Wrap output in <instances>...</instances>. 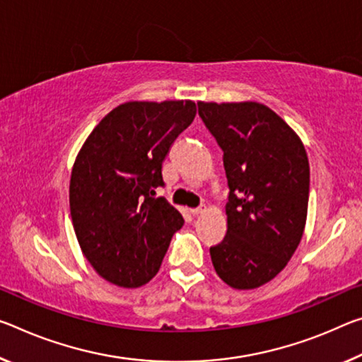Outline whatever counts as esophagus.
<instances>
[{"label":"esophagus","instance_id":"esophagus-1","mask_svg":"<svg viewBox=\"0 0 362 362\" xmlns=\"http://www.w3.org/2000/svg\"><path fill=\"white\" fill-rule=\"evenodd\" d=\"M190 212H192V214H193V216H199V214H203V212H204V208H203V206H199V208H194V209H190Z\"/></svg>","mask_w":362,"mask_h":362}]
</instances>
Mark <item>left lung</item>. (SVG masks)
<instances>
[{"mask_svg": "<svg viewBox=\"0 0 362 362\" xmlns=\"http://www.w3.org/2000/svg\"><path fill=\"white\" fill-rule=\"evenodd\" d=\"M198 114L222 148L230 190L227 233L209 248L212 266L232 288H257L284 271L305 232V145L261 103L199 101Z\"/></svg>", "mask_w": 362, "mask_h": 362, "instance_id": "obj_1", "label": "left lung"}]
</instances>
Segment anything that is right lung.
Here are the masks:
<instances>
[{
	"mask_svg": "<svg viewBox=\"0 0 362 362\" xmlns=\"http://www.w3.org/2000/svg\"><path fill=\"white\" fill-rule=\"evenodd\" d=\"M197 116L190 100L129 101L101 119L80 148L69 185L74 230L103 279L124 288L150 282L183 217L164 198L163 160Z\"/></svg>",
	"mask_w": 362,
	"mask_h": 362,
	"instance_id": "right-lung-1",
	"label": "right lung"
}]
</instances>
